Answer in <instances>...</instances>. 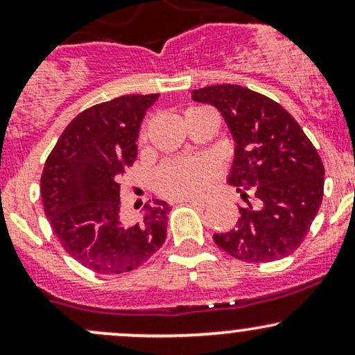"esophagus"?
Here are the masks:
<instances>
[{
	"label": "esophagus",
	"instance_id": "esophagus-1",
	"mask_svg": "<svg viewBox=\"0 0 355 355\" xmlns=\"http://www.w3.org/2000/svg\"><path fill=\"white\" fill-rule=\"evenodd\" d=\"M187 202H190L193 207H198V209H207L210 205V202L205 200V198H190Z\"/></svg>",
	"mask_w": 355,
	"mask_h": 355
}]
</instances>
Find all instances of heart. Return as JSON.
<instances>
[{"mask_svg":"<svg viewBox=\"0 0 355 355\" xmlns=\"http://www.w3.org/2000/svg\"><path fill=\"white\" fill-rule=\"evenodd\" d=\"M217 175V164L210 157L177 158L165 162L155 173V187L162 195L189 198L202 193Z\"/></svg>","mask_w":355,"mask_h":355,"instance_id":"heart-1","label":"heart"}]
</instances>
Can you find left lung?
<instances>
[{
	"label": "left lung",
	"mask_w": 355,
	"mask_h": 355,
	"mask_svg": "<svg viewBox=\"0 0 355 355\" xmlns=\"http://www.w3.org/2000/svg\"><path fill=\"white\" fill-rule=\"evenodd\" d=\"M191 98L214 105L225 118L237 144L229 183L247 202L239 207L235 229L215 234V243L248 263L291 255L324 197L325 170L315 146L282 105L240 85L198 88Z\"/></svg>",
	"instance_id": "left-lung-1"
}]
</instances>
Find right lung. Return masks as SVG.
I'll list each match as a JSON object with an SVG mask.
<instances>
[{
	"mask_svg": "<svg viewBox=\"0 0 355 355\" xmlns=\"http://www.w3.org/2000/svg\"><path fill=\"white\" fill-rule=\"evenodd\" d=\"M158 98L125 95L81 112L70 121L42 173V200L61 247L96 274L140 267L164 245L170 205H145L140 222L121 217L120 180L137 160L141 120Z\"/></svg>",
	"mask_w": 355,
	"mask_h": 355,
	"instance_id": "obj_1",
	"label": "right lung"
}]
</instances>
